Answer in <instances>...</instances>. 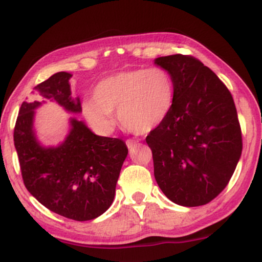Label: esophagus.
<instances>
[{
    "label": "esophagus",
    "instance_id": "esophagus-1",
    "mask_svg": "<svg viewBox=\"0 0 262 262\" xmlns=\"http://www.w3.org/2000/svg\"><path fill=\"white\" fill-rule=\"evenodd\" d=\"M125 143H127L128 149H133L134 146L139 145V141H138V140H133V139H128L127 141H125Z\"/></svg>",
    "mask_w": 262,
    "mask_h": 262
}]
</instances>
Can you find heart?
Segmentation results:
<instances>
[{
    "label": "heart",
    "instance_id": "obj_1",
    "mask_svg": "<svg viewBox=\"0 0 262 262\" xmlns=\"http://www.w3.org/2000/svg\"><path fill=\"white\" fill-rule=\"evenodd\" d=\"M93 100L82 103V116L98 134L112 133L113 112L135 134L154 130L167 118L175 100V83L161 68L121 71L95 86Z\"/></svg>",
    "mask_w": 262,
    "mask_h": 262
}]
</instances>
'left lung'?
<instances>
[{"label": "left lung", "instance_id": "left-lung-1", "mask_svg": "<svg viewBox=\"0 0 262 262\" xmlns=\"http://www.w3.org/2000/svg\"><path fill=\"white\" fill-rule=\"evenodd\" d=\"M154 62L175 83L171 112L146 137L155 180L173 203L203 206L225 188L242 155L234 100L217 75L193 56L175 54Z\"/></svg>", "mask_w": 262, "mask_h": 262}]
</instances>
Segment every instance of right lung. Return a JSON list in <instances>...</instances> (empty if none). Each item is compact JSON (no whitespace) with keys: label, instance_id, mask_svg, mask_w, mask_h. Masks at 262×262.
I'll return each mask as SVG.
<instances>
[{"label":"right lung","instance_id":"add662e5","mask_svg":"<svg viewBox=\"0 0 262 262\" xmlns=\"http://www.w3.org/2000/svg\"><path fill=\"white\" fill-rule=\"evenodd\" d=\"M71 76L60 71L34 87L37 98L20 106L13 139L29 193L56 214L85 222L100 217L112 204L128 148L118 138L96 135L76 118L69 119L70 129L61 144L41 145L34 116L45 100L70 113L82 111L80 98L71 97Z\"/></svg>","mask_w":262,"mask_h":262}]
</instances>
